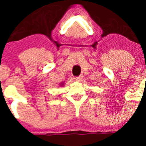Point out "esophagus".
<instances>
[{
	"instance_id": "esophagus-1",
	"label": "esophagus",
	"mask_w": 146,
	"mask_h": 146,
	"mask_svg": "<svg viewBox=\"0 0 146 146\" xmlns=\"http://www.w3.org/2000/svg\"><path fill=\"white\" fill-rule=\"evenodd\" d=\"M82 79H83V76H82V75L79 76H76V77L74 78V80H76V81H81Z\"/></svg>"
}]
</instances>
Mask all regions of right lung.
<instances>
[{
    "instance_id": "add662e5",
    "label": "right lung",
    "mask_w": 146,
    "mask_h": 146,
    "mask_svg": "<svg viewBox=\"0 0 146 146\" xmlns=\"http://www.w3.org/2000/svg\"><path fill=\"white\" fill-rule=\"evenodd\" d=\"M63 84H64V83H61V86H63Z\"/></svg>"
}]
</instances>
